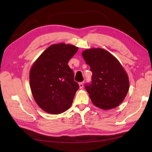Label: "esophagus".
<instances>
[{
	"instance_id": "esophagus-1",
	"label": "esophagus",
	"mask_w": 152,
	"mask_h": 152,
	"mask_svg": "<svg viewBox=\"0 0 152 152\" xmlns=\"http://www.w3.org/2000/svg\"><path fill=\"white\" fill-rule=\"evenodd\" d=\"M79 87H80V89H82V87H83L84 82H80V83L79 84Z\"/></svg>"
}]
</instances>
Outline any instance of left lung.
Listing matches in <instances>:
<instances>
[{"mask_svg": "<svg viewBox=\"0 0 152 152\" xmlns=\"http://www.w3.org/2000/svg\"><path fill=\"white\" fill-rule=\"evenodd\" d=\"M82 54L93 73L91 83L85 85L92 102L103 110L118 107L129 89L127 74L120 62L101 48L88 49Z\"/></svg>", "mask_w": 152, "mask_h": 152, "instance_id": "1", "label": "left lung"}]
</instances>
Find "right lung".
Instances as JSON below:
<instances>
[{
	"label": "right lung",
	"mask_w": 152,
	"mask_h": 152,
	"mask_svg": "<svg viewBox=\"0 0 152 152\" xmlns=\"http://www.w3.org/2000/svg\"><path fill=\"white\" fill-rule=\"evenodd\" d=\"M78 48L64 43L53 44L32 65L30 86L35 102L44 111L59 114L70 107L79 86L68 65Z\"/></svg>",
	"instance_id": "obj_1"
}]
</instances>
